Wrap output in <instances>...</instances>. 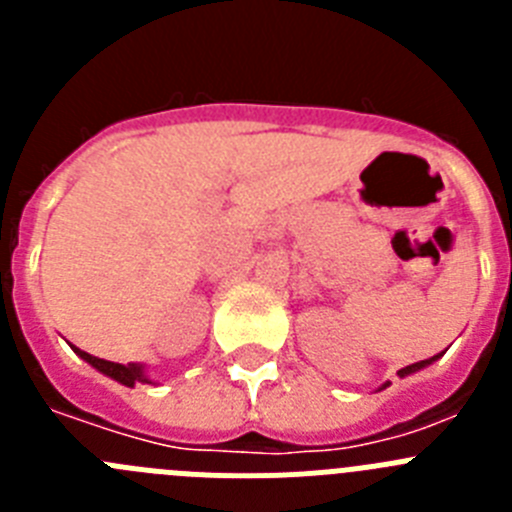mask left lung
<instances>
[{
  "label": "left lung",
  "mask_w": 512,
  "mask_h": 512,
  "mask_svg": "<svg viewBox=\"0 0 512 512\" xmlns=\"http://www.w3.org/2000/svg\"><path fill=\"white\" fill-rule=\"evenodd\" d=\"M441 356H443V351H441V354L431 356V359H425V361H415V364H410V366H405V369H400V372H397V377H400V379H402V377H410V374L420 372V369H425V366H431L433 361H438V359H441ZM384 387H390V382H384L382 387H379L377 392H382Z\"/></svg>",
  "instance_id": "left-lung-1"
}]
</instances>
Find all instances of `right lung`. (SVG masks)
<instances>
[{
    "instance_id": "obj_1",
    "label": "right lung",
    "mask_w": 512,
    "mask_h": 512,
    "mask_svg": "<svg viewBox=\"0 0 512 512\" xmlns=\"http://www.w3.org/2000/svg\"><path fill=\"white\" fill-rule=\"evenodd\" d=\"M71 348H74V354L79 356V359H84L89 366H94L97 372H102L104 377L115 379V382L125 384V387H135V384H153V379L148 377L146 364H135V361H130V364H115V361L97 359V356L87 354V351H81V348L76 346Z\"/></svg>"
}]
</instances>
